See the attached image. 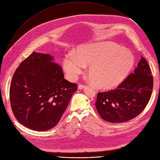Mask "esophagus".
Returning a JSON list of instances; mask_svg holds the SVG:
<instances>
[{
	"label": "esophagus",
	"mask_w": 160,
	"mask_h": 160,
	"mask_svg": "<svg viewBox=\"0 0 160 160\" xmlns=\"http://www.w3.org/2000/svg\"><path fill=\"white\" fill-rule=\"evenodd\" d=\"M85 87V85L79 84V85H78V89H83Z\"/></svg>",
	"instance_id": "1"
}]
</instances>
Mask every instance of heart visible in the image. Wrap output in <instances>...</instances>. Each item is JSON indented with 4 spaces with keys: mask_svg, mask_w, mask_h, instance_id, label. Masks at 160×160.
<instances>
[{
    "mask_svg": "<svg viewBox=\"0 0 160 160\" xmlns=\"http://www.w3.org/2000/svg\"><path fill=\"white\" fill-rule=\"evenodd\" d=\"M134 58L128 49L120 45L102 42L81 47L74 54L66 55L62 60L64 70L74 80L88 65V73L91 82L102 90L117 87L127 77L133 66Z\"/></svg>",
    "mask_w": 160,
    "mask_h": 160,
    "instance_id": "1",
    "label": "heart"
}]
</instances>
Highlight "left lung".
<instances>
[{
    "instance_id": "8db88e82",
    "label": "left lung",
    "mask_w": 160,
    "mask_h": 160,
    "mask_svg": "<svg viewBox=\"0 0 160 160\" xmlns=\"http://www.w3.org/2000/svg\"><path fill=\"white\" fill-rule=\"evenodd\" d=\"M153 77L149 66L142 57L134 72L117 88L98 92L97 111L101 118L112 123L128 122L142 112L151 98Z\"/></svg>"
}]
</instances>
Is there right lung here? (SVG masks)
Wrapping results in <instances>:
<instances>
[{
    "label": "right lung",
    "instance_id": "add662e5",
    "mask_svg": "<svg viewBox=\"0 0 160 160\" xmlns=\"http://www.w3.org/2000/svg\"><path fill=\"white\" fill-rule=\"evenodd\" d=\"M47 54L32 52L12 77L10 103L17 120L35 131L54 127L61 120L77 84L64 79L62 68Z\"/></svg>",
    "mask_w": 160,
    "mask_h": 160
}]
</instances>
